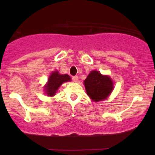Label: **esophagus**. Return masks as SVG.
<instances>
[{
    "instance_id": "esophagus-1",
    "label": "esophagus",
    "mask_w": 155,
    "mask_h": 155,
    "mask_svg": "<svg viewBox=\"0 0 155 155\" xmlns=\"http://www.w3.org/2000/svg\"><path fill=\"white\" fill-rule=\"evenodd\" d=\"M72 79H73V81H78V80H79V77H78L77 76H73L72 77Z\"/></svg>"
}]
</instances>
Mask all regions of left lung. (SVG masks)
<instances>
[{"label": "left lung", "instance_id": "obj_1", "mask_svg": "<svg viewBox=\"0 0 155 155\" xmlns=\"http://www.w3.org/2000/svg\"><path fill=\"white\" fill-rule=\"evenodd\" d=\"M84 82L87 95L95 102L105 100L114 88L111 78L96 71L90 72Z\"/></svg>", "mask_w": 155, "mask_h": 155}]
</instances>
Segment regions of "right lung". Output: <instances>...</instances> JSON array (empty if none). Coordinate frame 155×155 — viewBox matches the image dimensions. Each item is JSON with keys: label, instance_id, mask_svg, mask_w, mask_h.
<instances>
[{"label": "right lung", "instance_id": "right-lung-1", "mask_svg": "<svg viewBox=\"0 0 155 155\" xmlns=\"http://www.w3.org/2000/svg\"><path fill=\"white\" fill-rule=\"evenodd\" d=\"M68 81H71V77L68 74H60L58 71H54L49 76L44 90L48 96H53L55 95L56 91L61 86L62 84Z\"/></svg>", "mask_w": 155, "mask_h": 155}]
</instances>
